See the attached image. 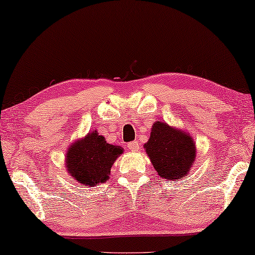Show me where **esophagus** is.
<instances>
[{"label":"esophagus","instance_id":"esophagus-1","mask_svg":"<svg viewBox=\"0 0 255 255\" xmlns=\"http://www.w3.org/2000/svg\"><path fill=\"white\" fill-rule=\"evenodd\" d=\"M128 148L132 152H137L139 149V142L138 141H131L128 144Z\"/></svg>","mask_w":255,"mask_h":255}]
</instances>
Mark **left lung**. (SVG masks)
Listing matches in <instances>:
<instances>
[{"mask_svg":"<svg viewBox=\"0 0 255 255\" xmlns=\"http://www.w3.org/2000/svg\"><path fill=\"white\" fill-rule=\"evenodd\" d=\"M144 148L158 175L170 181L187 176L196 159L193 137L162 121L153 123Z\"/></svg>","mask_w":255,"mask_h":255,"instance_id":"8db88e82","label":"left lung"}]
</instances>
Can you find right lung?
Instances as JSON below:
<instances>
[{
  "label": "right lung",
  "mask_w": 255,
  "mask_h": 255,
  "mask_svg": "<svg viewBox=\"0 0 255 255\" xmlns=\"http://www.w3.org/2000/svg\"><path fill=\"white\" fill-rule=\"evenodd\" d=\"M123 152L121 146L108 144L94 130L72 142L66 153L65 168L76 182L89 188L109 180L111 167Z\"/></svg>",
  "instance_id": "obj_1"
}]
</instances>
